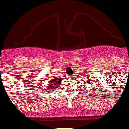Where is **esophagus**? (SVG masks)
<instances>
[{
  "instance_id": "1",
  "label": "esophagus",
  "mask_w": 129,
  "mask_h": 129,
  "mask_svg": "<svg viewBox=\"0 0 129 129\" xmlns=\"http://www.w3.org/2000/svg\"><path fill=\"white\" fill-rule=\"evenodd\" d=\"M73 77H74L73 75H69V76H68V77H69L70 79H71V78H73Z\"/></svg>"
}]
</instances>
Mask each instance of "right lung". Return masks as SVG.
<instances>
[{"instance_id": "1", "label": "right lung", "mask_w": 129, "mask_h": 129, "mask_svg": "<svg viewBox=\"0 0 129 129\" xmlns=\"http://www.w3.org/2000/svg\"><path fill=\"white\" fill-rule=\"evenodd\" d=\"M61 81V78H60V77H58V78H55V79H52L51 81H50V82H49V84H50V85L48 87H48V89H57L56 87H57V85H59V83H60ZM48 89L47 91H48V92L49 91H49V89Z\"/></svg>"}]
</instances>
